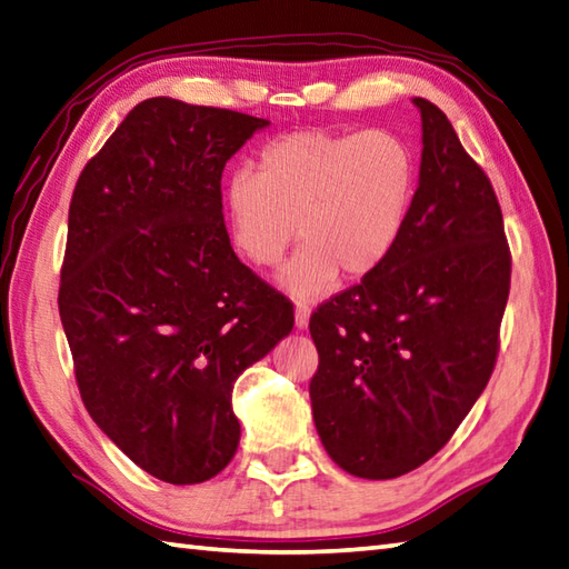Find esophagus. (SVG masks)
I'll list each match as a JSON object with an SVG mask.
<instances>
[{"label": "esophagus", "mask_w": 569, "mask_h": 569, "mask_svg": "<svg viewBox=\"0 0 569 569\" xmlns=\"http://www.w3.org/2000/svg\"><path fill=\"white\" fill-rule=\"evenodd\" d=\"M309 319H311L309 305H305V301H299L297 311H295V326L299 328V331H307V328H309Z\"/></svg>", "instance_id": "obj_1"}]
</instances>
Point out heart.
<instances>
[{"instance_id": "b5f03b06", "label": "heart", "mask_w": 569, "mask_h": 569, "mask_svg": "<svg viewBox=\"0 0 569 569\" xmlns=\"http://www.w3.org/2000/svg\"><path fill=\"white\" fill-rule=\"evenodd\" d=\"M416 156L391 131H292L260 150L258 172L241 168L223 184V211L236 250L272 268L295 299H313L346 280L372 274L397 248L416 194Z\"/></svg>"}]
</instances>
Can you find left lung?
Segmentation results:
<instances>
[{"instance_id": "left-lung-1", "label": "left lung", "mask_w": 569, "mask_h": 569, "mask_svg": "<svg viewBox=\"0 0 569 569\" xmlns=\"http://www.w3.org/2000/svg\"><path fill=\"white\" fill-rule=\"evenodd\" d=\"M419 187L397 248L326 301L309 331L313 423L331 460L395 479L443 448L497 360L511 258L495 189L423 97Z\"/></svg>"}]
</instances>
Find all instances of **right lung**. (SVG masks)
<instances>
[{"label":"right lung","mask_w":569,"mask_h":569,"mask_svg":"<svg viewBox=\"0 0 569 569\" xmlns=\"http://www.w3.org/2000/svg\"><path fill=\"white\" fill-rule=\"evenodd\" d=\"M268 126L146 99L72 194L58 307L82 401L123 456L170 485L207 482L231 462L233 385L295 326L223 223L226 162Z\"/></svg>","instance_id":"right-lung-1"}]
</instances>
